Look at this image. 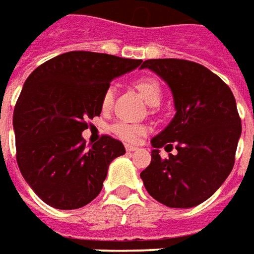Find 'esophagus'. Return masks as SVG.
Here are the masks:
<instances>
[{"label": "esophagus", "instance_id": "1", "mask_svg": "<svg viewBox=\"0 0 254 254\" xmlns=\"http://www.w3.org/2000/svg\"><path fill=\"white\" fill-rule=\"evenodd\" d=\"M125 149H127V152H129V153L137 150V147H135V146H130V144H127V146H125Z\"/></svg>", "mask_w": 254, "mask_h": 254}]
</instances>
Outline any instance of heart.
<instances>
[{
  "instance_id": "obj_1",
  "label": "heart",
  "mask_w": 254,
  "mask_h": 254,
  "mask_svg": "<svg viewBox=\"0 0 254 254\" xmlns=\"http://www.w3.org/2000/svg\"><path fill=\"white\" fill-rule=\"evenodd\" d=\"M135 87L149 105H157L162 100V87H160L159 81L152 78V77L137 78L135 81ZM112 102H114V88L110 87L105 90L104 95H102V100H101L102 110L110 111L111 107H112ZM111 132L124 142L136 143L140 139V136L146 133V127L140 125V124H129V122L121 121V122H117L111 127Z\"/></svg>"
}]
</instances>
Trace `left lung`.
I'll return each mask as SVG.
<instances>
[{
    "label": "left lung",
    "instance_id": "1",
    "mask_svg": "<svg viewBox=\"0 0 254 254\" xmlns=\"http://www.w3.org/2000/svg\"><path fill=\"white\" fill-rule=\"evenodd\" d=\"M149 68L173 92L176 115L152 139V162L140 173L144 188L160 204L191 208L211 197L229 176L242 133L231 88L202 64L181 59H150ZM176 144L177 155L158 149Z\"/></svg>",
    "mask_w": 254,
    "mask_h": 254
}]
</instances>
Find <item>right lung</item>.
Segmentation results:
<instances>
[{
	"label": "right lung",
	"instance_id": "obj_1",
	"mask_svg": "<svg viewBox=\"0 0 254 254\" xmlns=\"http://www.w3.org/2000/svg\"><path fill=\"white\" fill-rule=\"evenodd\" d=\"M140 63L75 50L45 62L26 78L13 110L16 163L43 202L77 209L100 194L111 162L125 147L108 135L87 147L81 133L88 119L100 117L111 81Z\"/></svg>",
	"mask_w": 254,
	"mask_h": 254
}]
</instances>
